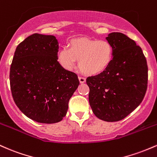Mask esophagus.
<instances>
[{"label":"esophagus","instance_id":"obj_1","mask_svg":"<svg viewBox=\"0 0 157 157\" xmlns=\"http://www.w3.org/2000/svg\"><path fill=\"white\" fill-rule=\"evenodd\" d=\"M78 79H79V82H80V83H84L86 81V78H84V77H82V76H79Z\"/></svg>","mask_w":157,"mask_h":157}]
</instances>
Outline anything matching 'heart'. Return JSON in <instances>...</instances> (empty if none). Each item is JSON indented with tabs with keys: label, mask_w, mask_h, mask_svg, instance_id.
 Segmentation results:
<instances>
[{
	"label": "heart",
	"mask_w": 157,
	"mask_h": 157,
	"mask_svg": "<svg viewBox=\"0 0 157 157\" xmlns=\"http://www.w3.org/2000/svg\"><path fill=\"white\" fill-rule=\"evenodd\" d=\"M113 59L112 46L106 40L87 38L74 39L70 47H63L58 51L57 59L66 70H73L79 60V67L85 73L96 74L103 71Z\"/></svg>",
	"instance_id": "b5f03b06"
}]
</instances>
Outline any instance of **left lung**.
I'll list each match as a JSON object with an SVG mask.
<instances>
[{"label":"left lung","mask_w":157,"mask_h":157,"mask_svg":"<svg viewBox=\"0 0 157 157\" xmlns=\"http://www.w3.org/2000/svg\"><path fill=\"white\" fill-rule=\"evenodd\" d=\"M106 39L113 59L104 71L86 79L89 102L96 117L105 121L121 120L143 100L147 87V61L140 46L121 33Z\"/></svg>","instance_id":"obj_1"}]
</instances>
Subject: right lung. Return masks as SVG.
<instances>
[{
	"label": "right lung",
	"mask_w": 157,
	"mask_h": 157,
	"mask_svg": "<svg viewBox=\"0 0 157 157\" xmlns=\"http://www.w3.org/2000/svg\"><path fill=\"white\" fill-rule=\"evenodd\" d=\"M55 36L31 35L17 45L10 67L14 101L24 115L39 123L61 121L78 87V76L58 61Z\"/></svg>",
	"instance_id": "1"
}]
</instances>
